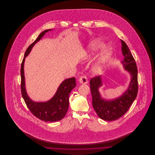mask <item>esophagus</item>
I'll return each instance as SVG.
<instances>
[{
  "instance_id": "34e87169",
  "label": "esophagus",
  "mask_w": 155,
  "mask_h": 155,
  "mask_svg": "<svg viewBox=\"0 0 155 155\" xmlns=\"http://www.w3.org/2000/svg\"><path fill=\"white\" fill-rule=\"evenodd\" d=\"M80 84H87L88 83V80H87V78L86 77V76L85 75H82L81 76V77L80 78Z\"/></svg>"
}]
</instances>
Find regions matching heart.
<instances>
[{"label":"heart","mask_w":155,"mask_h":155,"mask_svg":"<svg viewBox=\"0 0 155 155\" xmlns=\"http://www.w3.org/2000/svg\"><path fill=\"white\" fill-rule=\"evenodd\" d=\"M103 41L99 39L92 41L89 45L87 50L84 53V58L87 59L94 55L103 46ZM112 54V48L109 45H105L100 52L97 59L91 67L93 74H99L109 61Z\"/></svg>","instance_id":"1"}]
</instances>
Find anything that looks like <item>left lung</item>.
<instances>
[{
	"label": "left lung",
	"instance_id": "8db88e82",
	"mask_svg": "<svg viewBox=\"0 0 155 155\" xmlns=\"http://www.w3.org/2000/svg\"><path fill=\"white\" fill-rule=\"evenodd\" d=\"M121 51L124 60L121 64L124 69L131 75V80L127 89L114 99L103 98L99 91L102 86V76L95 77L90 81V88L92 96V105L98 116L106 121H113L122 117L129 109L138 93V70L135 61L128 46L123 40Z\"/></svg>",
	"mask_w": 155,
	"mask_h": 155
}]
</instances>
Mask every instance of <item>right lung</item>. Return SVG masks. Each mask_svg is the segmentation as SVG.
<instances>
[{"mask_svg": "<svg viewBox=\"0 0 155 155\" xmlns=\"http://www.w3.org/2000/svg\"><path fill=\"white\" fill-rule=\"evenodd\" d=\"M51 30L52 29L45 30L39 35L37 39L30 45L25 53L21 66V90L22 97L30 111L37 118L46 122L58 121L66 116L68 109L70 94L72 89L76 87L74 77L66 79L59 85L54 95L46 102L33 101L27 93L24 71L25 59L30 54L35 44L43 37L46 32Z\"/></svg>", "mask_w": 155, "mask_h": 155, "instance_id": "right-lung-1", "label": "right lung"}]
</instances>
